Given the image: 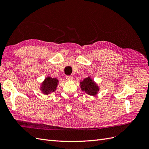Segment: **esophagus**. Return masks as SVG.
Segmentation results:
<instances>
[{
  "label": "esophagus",
  "mask_w": 149,
  "mask_h": 149,
  "mask_svg": "<svg viewBox=\"0 0 149 149\" xmlns=\"http://www.w3.org/2000/svg\"><path fill=\"white\" fill-rule=\"evenodd\" d=\"M66 78L67 80H70V81H71V80L73 79V76H66Z\"/></svg>",
  "instance_id": "esophagus-1"
}]
</instances>
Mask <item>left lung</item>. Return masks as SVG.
<instances>
[{"label":"left lung","instance_id":"1","mask_svg":"<svg viewBox=\"0 0 149 149\" xmlns=\"http://www.w3.org/2000/svg\"><path fill=\"white\" fill-rule=\"evenodd\" d=\"M79 83L81 91H84L90 96H94L97 95L98 91L100 90L98 84L90 76L84 78L83 81L81 80Z\"/></svg>","mask_w":149,"mask_h":149}]
</instances>
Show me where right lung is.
<instances>
[{
    "label": "right lung",
    "instance_id": "1",
    "mask_svg": "<svg viewBox=\"0 0 149 149\" xmlns=\"http://www.w3.org/2000/svg\"><path fill=\"white\" fill-rule=\"evenodd\" d=\"M58 83H59V80L57 78L47 76L41 83L40 89L45 95H48L56 91Z\"/></svg>",
    "mask_w": 149,
    "mask_h": 149
}]
</instances>
